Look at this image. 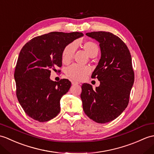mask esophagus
I'll use <instances>...</instances> for the list:
<instances>
[{"mask_svg":"<svg viewBox=\"0 0 154 154\" xmlns=\"http://www.w3.org/2000/svg\"><path fill=\"white\" fill-rule=\"evenodd\" d=\"M72 85H79V83H78V82H76V81H72Z\"/></svg>","mask_w":154,"mask_h":154,"instance_id":"esophagus-1","label":"esophagus"}]
</instances>
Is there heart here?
Returning a JSON list of instances; mask_svg holds the SVG:
<instances>
[{"instance_id":"heart-1","label":"heart","mask_w":154,"mask_h":154,"mask_svg":"<svg viewBox=\"0 0 154 154\" xmlns=\"http://www.w3.org/2000/svg\"><path fill=\"white\" fill-rule=\"evenodd\" d=\"M76 43L75 42L67 45L63 49L62 56V62L64 64H68L73 60L76 50ZM83 48L89 57H94L97 54L99 48L98 45L92 41L84 42ZM91 69L88 67H81L77 65H72L67 67L66 73L67 76L74 81H83L90 73Z\"/></svg>"}]
</instances>
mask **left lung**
I'll return each instance as SVG.
<instances>
[{"label": "left lung", "mask_w": 154, "mask_h": 154, "mask_svg": "<svg viewBox=\"0 0 154 154\" xmlns=\"http://www.w3.org/2000/svg\"><path fill=\"white\" fill-rule=\"evenodd\" d=\"M99 42L101 57L92 74L100 81L93 90L88 83L82 85L83 108L90 119L106 123L119 117L128 106L134 81L132 58L127 45L109 32L87 33Z\"/></svg>", "instance_id": "obj_1"}]
</instances>
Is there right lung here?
Instances as JSON below:
<instances>
[{
	"mask_svg": "<svg viewBox=\"0 0 154 154\" xmlns=\"http://www.w3.org/2000/svg\"><path fill=\"white\" fill-rule=\"evenodd\" d=\"M83 36L80 32H51L32 38L21 48L14 73L16 96L32 119L45 122L60 113V99L71 83L66 79L52 81L51 70L62 67L63 49Z\"/></svg>",
	"mask_w": 154,
	"mask_h": 154,
	"instance_id": "1",
	"label": "right lung"
}]
</instances>
